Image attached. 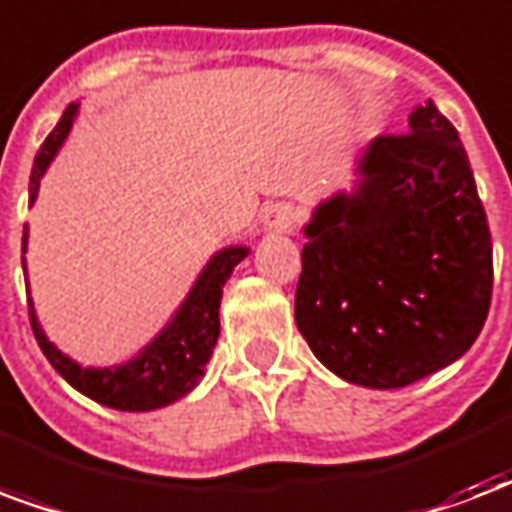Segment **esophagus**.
<instances>
[{
    "instance_id": "34e87169",
    "label": "esophagus",
    "mask_w": 512,
    "mask_h": 512,
    "mask_svg": "<svg viewBox=\"0 0 512 512\" xmlns=\"http://www.w3.org/2000/svg\"><path fill=\"white\" fill-rule=\"evenodd\" d=\"M263 222L265 228L271 230H292L298 225V212L287 201H276V204H268L263 209Z\"/></svg>"
}]
</instances>
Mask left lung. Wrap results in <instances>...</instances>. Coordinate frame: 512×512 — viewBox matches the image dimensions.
Returning <instances> with one entry per match:
<instances>
[{"label":"left lung","mask_w":512,"mask_h":512,"mask_svg":"<svg viewBox=\"0 0 512 512\" xmlns=\"http://www.w3.org/2000/svg\"><path fill=\"white\" fill-rule=\"evenodd\" d=\"M354 195L306 225L295 322L335 376L400 389L470 349L489 317V220L459 131L432 99L384 134Z\"/></svg>","instance_id":"obj_1"}]
</instances>
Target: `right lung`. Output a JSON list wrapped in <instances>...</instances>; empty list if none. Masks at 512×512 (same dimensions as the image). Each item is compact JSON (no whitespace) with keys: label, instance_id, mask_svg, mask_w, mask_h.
Returning <instances> with one entry per match:
<instances>
[{"label":"right lung","instance_id":"obj_1","mask_svg":"<svg viewBox=\"0 0 512 512\" xmlns=\"http://www.w3.org/2000/svg\"><path fill=\"white\" fill-rule=\"evenodd\" d=\"M74 112H77V104H69L58 120V126L50 131L48 139L39 147L34 166H31L29 204H34L39 179L48 169V163L53 161L58 147L64 144L69 128H72ZM23 249H26V233H23ZM244 257H247L244 247L222 249L220 255H214L212 263L206 265L182 308L177 311V317L171 319V325L150 346H144L139 357L120 365V368H80L77 362L64 357L45 338L42 327L37 325L34 306L29 300L31 330H34L39 349L48 357L50 365L77 392H83L85 397H91L107 408H117V411H155V408H163V405L185 397L204 378L206 362L212 357L214 343L220 335L222 287Z\"/></svg>","mask_w":512,"mask_h":512}]
</instances>
